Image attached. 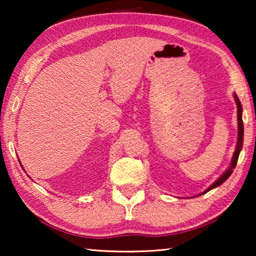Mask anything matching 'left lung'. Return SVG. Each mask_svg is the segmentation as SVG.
<instances>
[{"label": "left lung", "mask_w": 256, "mask_h": 256, "mask_svg": "<svg viewBox=\"0 0 256 256\" xmlns=\"http://www.w3.org/2000/svg\"><path fill=\"white\" fill-rule=\"evenodd\" d=\"M234 98H235V102H236V105H237V123H238V136H237V144H236V148L235 151H234V154H232V162L229 164V167L226 170V172H224V174L219 177L218 180H216L214 183H212L209 188H208L204 192H202L201 194H198V196H202V194H204L206 192H209V190H214L216 188H218V186L222 185L224 182H226L228 180V177L232 174L234 172V168L236 167V164H237V160L238 157H240V150L242 148V140H244V125H242V104L240 102V99H238L237 94L234 92Z\"/></svg>", "instance_id": "left-lung-1"}]
</instances>
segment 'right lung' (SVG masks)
<instances>
[{"mask_svg":"<svg viewBox=\"0 0 256 256\" xmlns=\"http://www.w3.org/2000/svg\"><path fill=\"white\" fill-rule=\"evenodd\" d=\"M21 167H22V164H21ZM22 170H24V167H22Z\"/></svg>","mask_w":256,"mask_h":256,"instance_id":"add662e5","label":"right lung"}]
</instances>
